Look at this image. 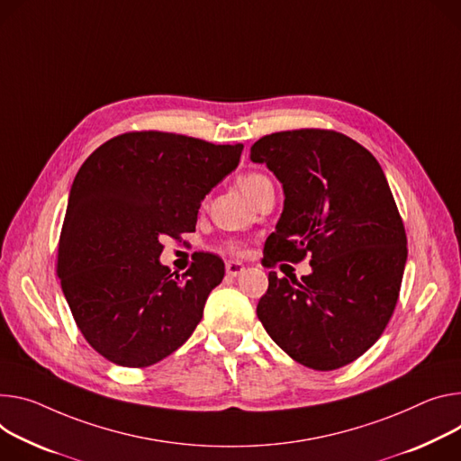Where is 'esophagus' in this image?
<instances>
[{
    "mask_svg": "<svg viewBox=\"0 0 461 461\" xmlns=\"http://www.w3.org/2000/svg\"><path fill=\"white\" fill-rule=\"evenodd\" d=\"M244 272V265L240 261H228L226 263V274L231 277H237Z\"/></svg>",
    "mask_w": 461,
    "mask_h": 461,
    "instance_id": "34e87169",
    "label": "esophagus"
}]
</instances>
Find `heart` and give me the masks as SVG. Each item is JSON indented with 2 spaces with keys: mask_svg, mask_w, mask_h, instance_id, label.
<instances>
[{
  "mask_svg": "<svg viewBox=\"0 0 461 461\" xmlns=\"http://www.w3.org/2000/svg\"><path fill=\"white\" fill-rule=\"evenodd\" d=\"M265 184H268V178L263 176V175H259V173H246V175H242V176L239 178V187L242 189V193H244L249 200H252V198L256 196V193H258ZM230 249H231V252H235L237 246H235V244H230Z\"/></svg>",
  "mask_w": 461,
  "mask_h": 461,
  "instance_id": "1",
  "label": "heart"
}]
</instances>
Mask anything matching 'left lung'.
I'll use <instances>...</instances> for the list:
<instances>
[{
	"label": "left lung",
	"mask_w": 461,
	"mask_h": 461,
	"mask_svg": "<svg viewBox=\"0 0 461 461\" xmlns=\"http://www.w3.org/2000/svg\"><path fill=\"white\" fill-rule=\"evenodd\" d=\"M249 158L285 191L263 267L307 256L312 267L302 279L270 272L258 316L296 362L339 369L381 339L399 298L408 248L386 176L367 149L323 129L265 136Z\"/></svg>",
	"instance_id": "obj_1"
}]
</instances>
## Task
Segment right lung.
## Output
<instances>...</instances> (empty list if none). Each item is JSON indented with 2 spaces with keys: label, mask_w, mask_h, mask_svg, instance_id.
I'll use <instances>...</instances> for the list:
<instances>
[{
  "label": "right lung",
  "mask_w": 461,
  "mask_h": 461,
  "mask_svg": "<svg viewBox=\"0 0 461 461\" xmlns=\"http://www.w3.org/2000/svg\"><path fill=\"white\" fill-rule=\"evenodd\" d=\"M242 145L141 131L115 136L78 169L57 276L77 327L106 360L147 367L196 329L224 263L200 254L185 274L159 263L163 240L194 231L200 202L239 165Z\"/></svg>",
  "instance_id": "obj_1"
}]
</instances>
